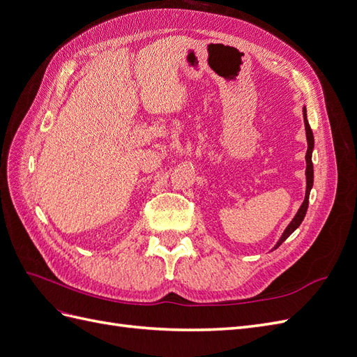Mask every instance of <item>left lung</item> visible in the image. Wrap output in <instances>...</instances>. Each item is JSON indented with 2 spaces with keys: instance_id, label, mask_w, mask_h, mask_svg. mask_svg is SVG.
<instances>
[{
  "instance_id": "left-lung-1",
  "label": "left lung",
  "mask_w": 357,
  "mask_h": 357,
  "mask_svg": "<svg viewBox=\"0 0 357 357\" xmlns=\"http://www.w3.org/2000/svg\"><path fill=\"white\" fill-rule=\"evenodd\" d=\"M304 122H305L307 142H308V149H307V155H305V159H307V171H305V174H307V192H305V199H304V202H302L301 208L298 210V213H296V215H295V219L290 222V225L286 228L284 234L282 235V238H280V241L277 243V245H275L274 248L282 245V243L287 238V236L298 228V226L302 223V220H304L305 214H307V208H308L310 190H311V188H312V180H314V171H312V160H311L312 147H314V137H312V131H311L310 123H308V121H307V110H305V109H304Z\"/></svg>"
}]
</instances>
